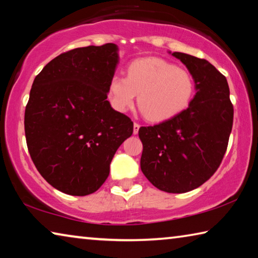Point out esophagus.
I'll return each mask as SVG.
<instances>
[{
	"instance_id": "34e87169",
	"label": "esophagus",
	"mask_w": 258,
	"mask_h": 258,
	"mask_svg": "<svg viewBox=\"0 0 258 258\" xmlns=\"http://www.w3.org/2000/svg\"><path fill=\"white\" fill-rule=\"evenodd\" d=\"M139 128H140V124L137 123V121H135L134 125H133V133H134V134H138Z\"/></svg>"
}]
</instances>
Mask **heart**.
<instances>
[{"instance_id": "heart-1", "label": "heart", "mask_w": 258, "mask_h": 258, "mask_svg": "<svg viewBox=\"0 0 258 258\" xmlns=\"http://www.w3.org/2000/svg\"><path fill=\"white\" fill-rule=\"evenodd\" d=\"M112 107L125 112L135 95L148 119L173 118L189 106L195 94V80L189 71L160 58H140L128 64L126 77L115 75L108 86Z\"/></svg>"}]
</instances>
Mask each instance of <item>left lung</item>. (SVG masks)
<instances>
[{
  "instance_id": "1",
  "label": "left lung",
  "mask_w": 258,
  "mask_h": 258,
  "mask_svg": "<svg viewBox=\"0 0 258 258\" xmlns=\"http://www.w3.org/2000/svg\"><path fill=\"white\" fill-rule=\"evenodd\" d=\"M196 83L189 107L173 118L142 126L141 171L157 189L183 194L204 184L217 171L233 125V104L224 75L197 56L174 52Z\"/></svg>"
}]
</instances>
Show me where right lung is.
<instances>
[{
    "label": "right lung",
    "instance_id": "obj_1",
    "mask_svg": "<svg viewBox=\"0 0 258 258\" xmlns=\"http://www.w3.org/2000/svg\"><path fill=\"white\" fill-rule=\"evenodd\" d=\"M118 62L113 43L77 47L51 60L35 77L25 109V135L35 167L72 196L101 186L133 121L113 110L108 86Z\"/></svg>",
    "mask_w": 258,
    "mask_h": 258
}]
</instances>
